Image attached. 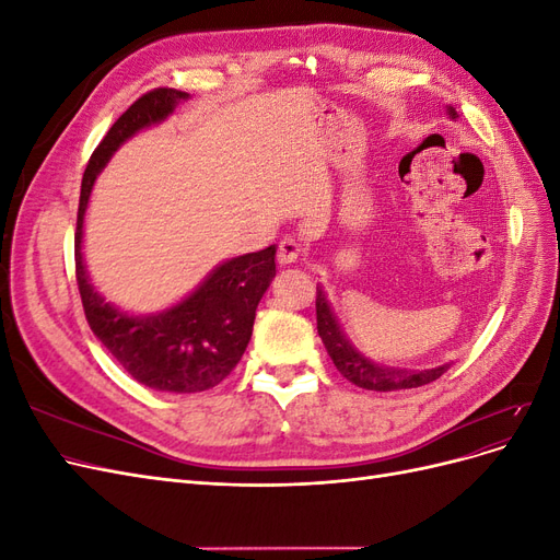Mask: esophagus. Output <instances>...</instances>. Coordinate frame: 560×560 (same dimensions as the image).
<instances>
[{
  "label": "esophagus",
  "mask_w": 560,
  "mask_h": 560,
  "mask_svg": "<svg viewBox=\"0 0 560 560\" xmlns=\"http://www.w3.org/2000/svg\"><path fill=\"white\" fill-rule=\"evenodd\" d=\"M299 257H301V243L296 238H292V235H287V238H282L278 245V261L282 266H290Z\"/></svg>",
  "instance_id": "34e87169"
}]
</instances>
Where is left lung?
Returning a JSON list of instances; mask_svg holds the SVG:
<instances>
[{"instance_id":"1","label":"left lung","mask_w":560,"mask_h":560,"mask_svg":"<svg viewBox=\"0 0 560 560\" xmlns=\"http://www.w3.org/2000/svg\"><path fill=\"white\" fill-rule=\"evenodd\" d=\"M448 116L451 118L457 116L453 107H448ZM315 308H317V334L322 338V343H325L334 366L358 387L376 389V393H393V389L420 387V385H428V383L436 381L451 366V362L439 364L434 369L383 366L374 360H369L366 354L360 352L358 346L350 341L322 287H317Z\"/></svg>"}]
</instances>
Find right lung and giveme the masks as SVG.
Masks as SVG:
<instances>
[{"label":"right lung","mask_w":560,"mask_h":560,"mask_svg":"<svg viewBox=\"0 0 560 560\" xmlns=\"http://www.w3.org/2000/svg\"><path fill=\"white\" fill-rule=\"evenodd\" d=\"M184 100L189 93L156 89L116 118L83 173L74 233L79 294L93 334L135 381L175 395L202 393L231 374L249 343L259 301L276 278V245H270L217 264L175 306L149 315L121 311L93 287L83 261V219L95 179L118 147L165 121Z\"/></svg>","instance_id":"right-lung-1"}]
</instances>
